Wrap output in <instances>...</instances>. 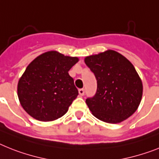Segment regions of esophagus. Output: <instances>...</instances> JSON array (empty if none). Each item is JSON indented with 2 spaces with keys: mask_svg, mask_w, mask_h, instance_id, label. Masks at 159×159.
<instances>
[{
  "mask_svg": "<svg viewBox=\"0 0 159 159\" xmlns=\"http://www.w3.org/2000/svg\"><path fill=\"white\" fill-rule=\"evenodd\" d=\"M79 93H80V96L84 95V89H79Z\"/></svg>",
  "mask_w": 159,
  "mask_h": 159,
  "instance_id": "1",
  "label": "esophagus"
}]
</instances>
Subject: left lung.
Segmentation results:
<instances>
[{
    "label": "left lung",
    "instance_id": "obj_1",
    "mask_svg": "<svg viewBox=\"0 0 159 159\" xmlns=\"http://www.w3.org/2000/svg\"><path fill=\"white\" fill-rule=\"evenodd\" d=\"M98 82L97 93L86 103L97 119L119 124L137 110L143 93L141 80L124 56L106 50L84 58Z\"/></svg>",
    "mask_w": 159,
    "mask_h": 159
}]
</instances>
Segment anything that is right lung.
Here are the masks:
<instances>
[{
  "label": "right lung",
  "mask_w": 159,
  "mask_h": 159,
  "mask_svg": "<svg viewBox=\"0 0 159 159\" xmlns=\"http://www.w3.org/2000/svg\"><path fill=\"white\" fill-rule=\"evenodd\" d=\"M78 61V57L57 51H48L34 59L18 84V97L24 111L43 122L63 116L79 94L68 73Z\"/></svg>",
  "instance_id": "1"
}]
</instances>
